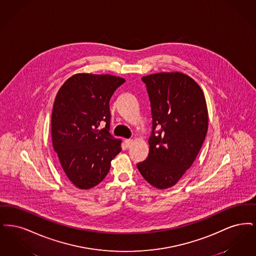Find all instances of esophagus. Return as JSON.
I'll return each mask as SVG.
<instances>
[{
	"instance_id": "1",
	"label": "esophagus",
	"mask_w": 256,
	"mask_h": 256,
	"mask_svg": "<svg viewBox=\"0 0 256 256\" xmlns=\"http://www.w3.org/2000/svg\"><path fill=\"white\" fill-rule=\"evenodd\" d=\"M124 142H125V144L127 147H130L131 145L133 144V140H130V138H126L125 140H124Z\"/></svg>"
}]
</instances>
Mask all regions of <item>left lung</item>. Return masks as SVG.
<instances>
[{
    "instance_id": "obj_1",
    "label": "left lung",
    "mask_w": 256,
    "mask_h": 256,
    "mask_svg": "<svg viewBox=\"0 0 256 256\" xmlns=\"http://www.w3.org/2000/svg\"><path fill=\"white\" fill-rule=\"evenodd\" d=\"M142 79L151 102L153 129L149 155L136 166L151 186L169 188L192 166L204 144L206 101L199 84L186 74L158 72Z\"/></svg>"
}]
</instances>
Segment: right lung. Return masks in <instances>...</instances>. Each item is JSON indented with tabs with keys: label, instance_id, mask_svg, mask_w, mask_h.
Here are the masks:
<instances>
[{
	"label": "right lung",
	"instance_id": "right-lung-1",
	"mask_svg": "<svg viewBox=\"0 0 256 256\" xmlns=\"http://www.w3.org/2000/svg\"><path fill=\"white\" fill-rule=\"evenodd\" d=\"M125 79L111 74H76L56 94L52 114V140L63 173L80 189L103 180L112 160L122 151V140L109 133V101ZM101 121L106 122L100 130Z\"/></svg>",
	"mask_w": 256,
	"mask_h": 256
}]
</instances>
